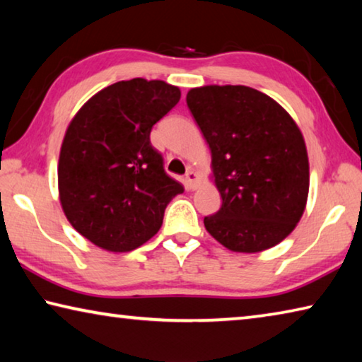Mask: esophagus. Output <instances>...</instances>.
<instances>
[{"mask_svg": "<svg viewBox=\"0 0 362 362\" xmlns=\"http://www.w3.org/2000/svg\"><path fill=\"white\" fill-rule=\"evenodd\" d=\"M185 183H187L188 189H196L199 185V174L196 173L194 169L189 168L185 174Z\"/></svg>", "mask_w": 362, "mask_h": 362, "instance_id": "34e87169", "label": "esophagus"}]
</instances>
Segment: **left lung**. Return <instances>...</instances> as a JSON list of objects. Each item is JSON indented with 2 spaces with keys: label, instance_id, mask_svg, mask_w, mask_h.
<instances>
[{
  "label": "left lung",
  "instance_id": "obj_1",
  "mask_svg": "<svg viewBox=\"0 0 362 362\" xmlns=\"http://www.w3.org/2000/svg\"><path fill=\"white\" fill-rule=\"evenodd\" d=\"M187 103L209 144L217 214L204 217L209 235L233 252L276 246L302 218L310 189L303 134L272 97L249 86H201Z\"/></svg>",
  "mask_w": 362,
  "mask_h": 362
}]
</instances>
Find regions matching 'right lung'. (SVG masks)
I'll use <instances>...</instances> for the list:
<instances>
[{
    "mask_svg": "<svg viewBox=\"0 0 362 362\" xmlns=\"http://www.w3.org/2000/svg\"><path fill=\"white\" fill-rule=\"evenodd\" d=\"M179 100L177 86L134 78L99 90L70 121L59 155V199L73 228L97 247H140L183 192L150 144L153 124Z\"/></svg>",
    "mask_w": 362,
    "mask_h": 362,
    "instance_id": "1",
    "label": "right lung"
}]
</instances>
